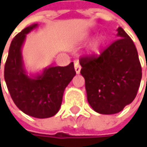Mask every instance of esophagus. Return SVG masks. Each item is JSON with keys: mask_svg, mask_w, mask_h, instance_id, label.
Instances as JSON below:
<instances>
[{"mask_svg": "<svg viewBox=\"0 0 147 147\" xmlns=\"http://www.w3.org/2000/svg\"><path fill=\"white\" fill-rule=\"evenodd\" d=\"M81 65H80V64L77 62V61H76L75 62V71H76V74H80V71H81Z\"/></svg>", "mask_w": 147, "mask_h": 147, "instance_id": "34e87169", "label": "esophagus"}]
</instances>
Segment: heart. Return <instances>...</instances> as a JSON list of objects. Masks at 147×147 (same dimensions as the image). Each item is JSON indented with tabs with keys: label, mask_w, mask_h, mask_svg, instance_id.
<instances>
[{
	"label": "heart",
	"mask_w": 147,
	"mask_h": 147,
	"mask_svg": "<svg viewBox=\"0 0 147 147\" xmlns=\"http://www.w3.org/2000/svg\"><path fill=\"white\" fill-rule=\"evenodd\" d=\"M102 36H97L90 44H89V47H88V52L91 53V52H94L96 51L99 47L100 46L101 42H102Z\"/></svg>",
	"instance_id": "1"
}]
</instances>
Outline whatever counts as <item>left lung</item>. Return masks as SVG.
Wrapping results in <instances>:
<instances>
[{"label":"left lung","instance_id":"left-lung-1","mask_svg":"<svg viewBox=\"0 0 147 147\" xmlns=\"http://www.w3.org/2000/svg\"><path fill=\"white\" fill-rule=\"evenodd\" d=\"M117 39L100 56L80 59L88 101L100 114H116L134 100L141 81V65L131 38L118 27Z\"/></svg>","mask_w":147,"mask_h":147}]
</instances>
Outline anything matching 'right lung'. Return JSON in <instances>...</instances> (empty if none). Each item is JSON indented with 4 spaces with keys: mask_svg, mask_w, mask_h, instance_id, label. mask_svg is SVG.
<instances>
[{
    "mask_svg": "<svg viewBox=\"0 0 147 147\" xmlns=\"http://www.w3.org/2000/svg\"><path fill=\"white\" fill-rule=\"evenodd\" d=\"M38 26L31 24L13 39L4 68V78L10 95L24 113L36 118L54 116L59 110L65 88L76 71L73 62L67 66L45 68L41 74L28 75L24 65L22 47L26 35Z\"/></svg>",
    "mask_w": 147,
    "mask_h": 147,
    "instance_id": "add662e5",
    "label": "right lung"
}]
</instances>
